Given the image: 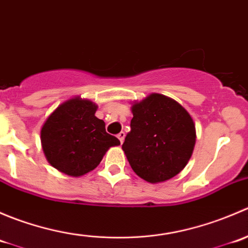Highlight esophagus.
<instances>
[{"label": "esophagus", "mask_w": 248, "mask_h": 248, "mask_svg": "<svg viewBox=\"0 0 248 248\" xmlns=\"http://www.w3.org/2000/svg\"><path fill=\"white\" fill-rule=\"evenodd\" d=\"M124 136H126V134H124V132H120V133L117 134V138H119L120 141H121V144H122V142H124Z\"/></svg>", "instance_id": "esophagus-1"}]
</instances>
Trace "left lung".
<instances>
[{"instance_id": "1", "label": "left lung", "mask_w": 248, "mask_h": 248, "mask_svg": "<svg viewBox=\"0 0 248 248\" xmlns=\"http://www.w3.org/2000/svg\"><path fill=\"white\" fill-rule=\"evenodd\" d=\"M132 112L131 132L122 149L134 172L151 184L179 174L196 144L191 115L176 101L159 93L134 103Z\"/></svg>"}]
</instances>
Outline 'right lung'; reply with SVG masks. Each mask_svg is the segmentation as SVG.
Masks as SVG:
<instances>
[{
  "label": "right lung",
  "instance_id": "add662e5",
  "mask_svg": "<svg viewBox=\"0 0 248 248\" xmlns=\"http://www.w3.org/2000/svg\"><path fill=\"white\" fill-rule=\"evenodd\" d=\"M97 106L89 99L72 98L59 106L44 122L41 141L47 162L71 176L93 170L109 147L120 140L106 131L103 120L94 116Z\"/></svg>",
  "mask_w": 248,
  "mask_h": 248
}]
</instances>
